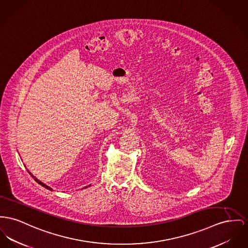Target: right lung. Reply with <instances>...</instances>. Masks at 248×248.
<instances>
[{"instance_id": "obj_1", "label": "right lung", "mask_w": 248, "mask_h": 248, "mask_svg": "<svg viewBox=\"0 0 248 248\" xmlns=\"http://www.w3.org/2000/svg\"><path fill=\"white\" fill-rule=\"evenodd\" d=\"M29 173H30V172H29ZM30 174H31V173H30ZM32 177H33V180H34V181H35V182H37V183H39V184H40V185H42V186H43V187H45V188H47V189H48V190H51V188H50V187H49V186H47V185H46V184H44V183H43V182H40V181H38V180H37V179H36V178H34V177H33V176H32ZM89 186H90V185H89Z\"/></svg>"}]
</instances>
